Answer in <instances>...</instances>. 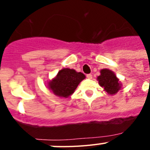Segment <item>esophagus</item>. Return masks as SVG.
<instances>
[{"label": "esophagus", "instance_id": "34e87169", "mask_svg": "<svg viewBox=\"0 0 150 150\" xmlns=\"http://www.w3.org/2000/svg\"><path fill=\"white\" fill-rule=\"evenodd\" d=\"M86 77L88 78V79H92V75H91V74H87Z\"/></svg>", "mask_w": 150, "mask_h": 150}]
</instances>
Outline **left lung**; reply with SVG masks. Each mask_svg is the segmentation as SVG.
<instances>
[{"mask_svg":"<svg viewBox=\"0 0 150 150\" xmlns=\"http://www.w3.org/2000/svg\"><path fill=\"white\" fill-rule=\"evenodd\" d=\"M100 76L97 77L99 85L108 95H115L122 88V83L113 71L109 69H102Z\"/></svg>","mask_w":150,"mask_h":150,"instance_id":"8db88e82","label":"left lung"}]
</instances>
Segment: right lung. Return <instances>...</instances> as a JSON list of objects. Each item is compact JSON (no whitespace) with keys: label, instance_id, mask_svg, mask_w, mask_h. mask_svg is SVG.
Segmentation results:
<instances>
[{"label":"right lung","instance_id":"add662e5","mask_svg":"<svg viewBox=\"0 0 150 150\" xmlns=\"http://www.w3.org/2000/svg\"><path fill=\"white\" fill-rule=\"evenodd\" d=\"M85 78L83 73L76 72L74 69L63 68L47 83V86L55 95L67 98L74 94L78 85Z\"/></svg>","mask_w":150,"mask_h":150}]
</instances>
